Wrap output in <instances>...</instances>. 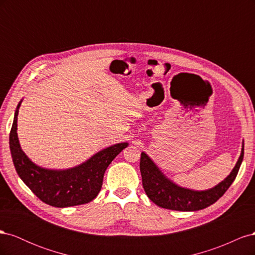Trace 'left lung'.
<instances>
[{
  "instance_id": "left-lung-1",
  "label": "left lung",
  "mask_w": 255,
  "mask_h": 255,
  "mask_svg": "<svg viewBox=\"0 0 255 255\" xmlns=\"http://www.w3.org/2000/svg\"><path fill=\"white\" fill-rule=\"evenodd\" d=\"M244 158V141L241 156L231 173L215 187L206 190H194L181 187L159 170L155 163L141 152L140 172L142 186L153 203L172 211L195 212L214 204L228 190L235 180Z\"/></svg>"
}]
</instances>
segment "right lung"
I'll return each instance as SVG.
<instances>
[{"label": "right lung", "instance_id": "obj_1", "mask_svg": "<svg viewBox=\"0 0 255 255\" xmlns=\"http://www.w3.org/2000/svg\"><path fill=\"white\" fill-rule=\"evenodd\" d=\"M19 102L11 130L9 148L14 168L20 179L42 202L55 207L88 203L101 190L105 170L113 159L128 145L120 142L96 153L81 165L69 169H47L36 165L22 151L17 134Z\"/></svg>", "mask_w": 255, "mask_h": 255}]
</instances>
